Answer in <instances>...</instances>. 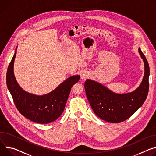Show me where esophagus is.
<instances>
[{"label": "esophagus", "instance_id": "obj_1", "mask_svg": "<svg viewBox=\"0 0 156 156\" xmlns=\"http://www.w3.org/2000/svg\"><path fill=\"white\" fill-rule=\"evenodd\" d=\"M89 76V73L87 72H83L81 74V80H86Z\"/></svg>", "mask_w": 156, "mask_h": 156}]
</instances>
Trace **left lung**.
Segmentation results:
<instances>
[{
    "label": "left lung",
    "mask_w": 156,
    "mask_h": 156,
    "mask_svg": "<svg viewBox=\"0 0 156 156\" xmlns=\"http://www.w3.org/2000/svg\"><path fill=\"white\" fill-rule=\"evenodd\" d=\"M144 63L142 82L134 91L124 94L112 92L96 81L88 79L84 83L87 97L97 116L101 119L118 123L130 118L143 105L149 91V66L140 48L138 49Z\"/></svg>",
    "instance_id": "8db88e82"
}]
</instances>
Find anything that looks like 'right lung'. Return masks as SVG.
Masks as SVG:
<instances>
[{
  "label": "right lung",
  "mask_w": 156,
  "mask_h": 156,
  "mask_svg": "<svg viewBox=\"0 0 156 156\" xmlns=\"http://www.w3.org/2000/svg\"><path fill=\"white\" fill-rule=\"evenodd\" d=\"M17 48L9 65L7 84L13 102L21 114L37 123L48 124L57 119L63 113L71 88L80 80V75L70 76L53 91L41 96L24 91L18 84L13 73Z\"/></svg>",
  "instance_id": "obj_1"
}]
</instances>
